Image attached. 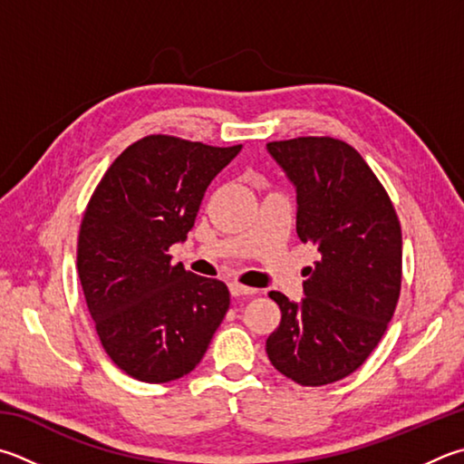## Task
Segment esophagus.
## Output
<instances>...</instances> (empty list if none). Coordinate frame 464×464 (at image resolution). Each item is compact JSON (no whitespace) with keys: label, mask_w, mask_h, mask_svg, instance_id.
<instances>
[{"label":"esophagus","mask_w":464,"mask_h":464,"mask_svg":"<svg viewBox=\"0 0 464 464\" xmlns=\"http://www.w3.org/2000/svg\"><path fill=\"white\" fill-rule=\"evenodd\" d=\"M229 290H231V296H251V294L257 292L256 288H249V285H243L239 282H231Z\"/></svg>","instance_id":"obj_1"}]
</instances>
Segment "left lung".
Instances as JSON below:
<instances>
[{"label":"left lung","instance_id":"obj_1","mask_svg":"<svg viewBox=\"0 0 464 464\" xmlns=\"http://www.w3.org/2000/svg\"><path fill=\"white\" fill-rule=\"evenodd\" d=\"M267 151L296 187V233L316 246L302 302L282 292L267 336L272 365L300 385L351 375L382 341L401 288V227L382 182L359 151L334 138L269 141Z\"/></svg>","mask_w":464,"mask_h":464}]
</instances>
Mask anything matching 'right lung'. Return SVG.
<instances>
[{
  "label": "right lung",
  "instance_id": "add662e5",
  "mask_svg": "<svg viewBox=\"0 0 464 464\" xmlns=\"http://www.w3.org/2000/svg\"><path fill=\"white\" fill-rule=\"evenodd\" d=\"M241 151L146 136L109 166L82 217L77 267L99 341L138 382L190 373L229 310L221 280L172 266L210 180Z\"/></svg>",
  "mask_w": 464,
  "mask_h": 464
}]
</instances>
